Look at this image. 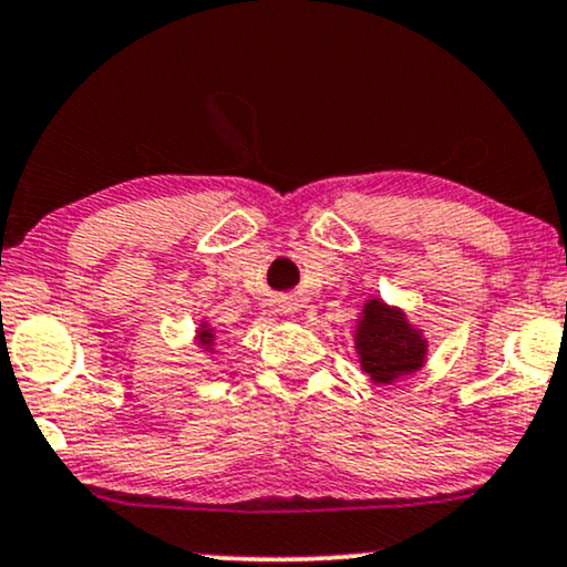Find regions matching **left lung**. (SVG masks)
I'll use <instances>...</instances> for the list:
<instances>
[{
  "mask_svg": "<svg viewBox=\"0 0 567 567\" xmlns=\"http://www.w3.org/2000/svg\"><path fill=\"white\" fill-rule=\"evenodd\" d=\"M357 353L361 372L374 385H391L399 378L422 370L427 357V340L399 306L383 298H370L357 322Z\"/></svg>",
  "mask_w": 567,
  "mask_h": 567,
  "instance_id": "8db88e82",
  "label": "left lung"
}]
</instances>
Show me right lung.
<instances>
[{
  "label": "right lung",
  "mask_w": 567,
  "mask_h": 567,
  "mask_svg": "<svg viewBox=\"0 0 567 567\" xmlns=\"http://www.w3.org/2000/svg\"><path fill=\"white\" fill-rule=\"evenodd\" d=\"M214 340H216V330H214V327H210L208 322H200V327H197L195 343L200 346V349L214 351Z\"/></svg>",
  "instance_id": "add662e5"
}]
</instances>
